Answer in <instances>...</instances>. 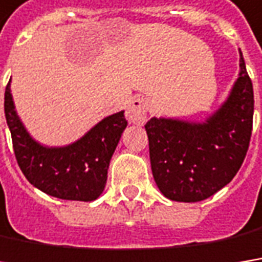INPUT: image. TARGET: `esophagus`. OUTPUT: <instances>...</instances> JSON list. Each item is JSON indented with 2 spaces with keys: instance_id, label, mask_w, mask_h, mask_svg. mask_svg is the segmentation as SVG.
<instances>
[{
  "instance_id": "1",
  "label": "esophagus",
  "mask_w": 262,
  "mask_h": 262,
  "mask_svg": "<svg viewBox=\"0 0 262 262\" xmlns=\"http://www.w3.org/2000/svg\"><path fill=\"white\" fill-rule=\"evenodd\" d=\"M146 102L144 98H135L130 100L126 116L133 124H144L146 120Z\"/></svg>"
}]
</instances>
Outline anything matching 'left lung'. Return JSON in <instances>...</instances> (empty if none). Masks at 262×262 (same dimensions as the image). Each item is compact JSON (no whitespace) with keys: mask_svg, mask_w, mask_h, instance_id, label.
I'll return each mask as SVG.
<instances>
[{"mask_svg":"<svg viewBox=\"0 0 262 262\" xmlns=\"http://www.w3.org/2000/svg\"><path fill=\"white\" fill-rule=\"evenodd\" d=\"M238 62V77L227 99L203 121L152 117L145 124L152 177L169 200L208 199L236 177L245 160L252 133L254 89L242 52Z\"/></svg>","mask_w":262,"mask_h":262,"instance_id":"1","label":"left lung"}]
</instances>
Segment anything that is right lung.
I'll use <instances>...</instances> for the list:
<instances>
[{
	"label": "right lung",
	"instance_id": "1",
	"mask_svg": "<svg viewBox=\"0 0 262 262\" xmlns=\"http://www.w3.org/2000/svg\"><path fill=\"white\" fill-rule=\"evenodd\" d=\"M10 83L11 80L6 89L4 111L16 160L26 179L57 199L96 200L105 188L111 157L127 126L124 111L102 118L68 145H44L26 130L16 111Z\"/></svg>",
	"mask_w": 262,
	"mask_h": 262
}]
</instances>
